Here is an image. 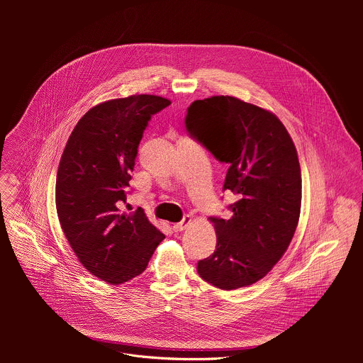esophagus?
Wrapping results in <instances>:
<instances>
[{"instance_id":"obj_1","label":"esophagus","mask_w":363,"mask_h":363,"mask_svg":"<svg viewBox=\"0 0 363 363\" xmlns=\"http://www.w3.org/2000/svg\"><path fill=\"white\" fill-rule=\"evenodd\" d=\"M192 223V218H191V216H185L184 218H182V221L181 223H178V224H174V231L175 233H178V231H182V230H185L189 224Z\"/></svg>"}]
</instances>
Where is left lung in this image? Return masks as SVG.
I'll return each mask as SVG.
<instances>
[{
	"mask_svg": "<svg viewBox=\"0 0 363 363\" xmlns=\"http://www.w3.org/2000/svg\"><path fill=\"white\" fill-rule=\"evenodd\" d=\"M185 126L217 161L228 164L223 189L238 196L228 206V220L210 218L217 247L198 262V274L223 290L250 286L280 260L298 223L296 146L276 115L233 96L192 101Z\"/></svg>",
	"mask_w": 363,
	"mask_h": 363,
	"instance_id": "8db88e82",
	"label": "left lung"
}]
</instances>
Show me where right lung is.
<instances>
[{"instance_id":"obj_1","label":"right lung","mask_w":363,"mask_h":363,"mask_svg":"<svg viewBox=\"0 0 363 363\" xmlns=\"http://www.w3.org/2000/svg\"><path fill=\"white\" fill-rule=\"evenodd\" d=\"M169 105L153 94L103 101L77 122L62 155L56 181L62 230L84 269L109 284L143 273L165 238L143 210L126 214L123 203L147 122Z\"/></svg>"}]
</instances>
